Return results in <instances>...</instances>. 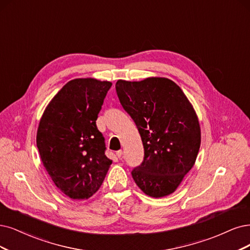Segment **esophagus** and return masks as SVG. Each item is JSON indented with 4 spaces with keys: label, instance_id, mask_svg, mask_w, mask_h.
<instances>
[{
    "label": "esophagus",
    "instance_id": "obj_1",
    "mask_svg": "<svg viewBox=\"0 0 250 250\" xmlns=\"http://www.w3.org/2000/svg\"><path fill=\"white\" fill-rule=\"evenodd\" d=\"M123 154H124L123 150H118V151H116V155H117V158H118V159H122V158H123Z\"/></svg>",
    "mask_w": 250,
    "mask_h": 250
}]
</instances>
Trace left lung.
<instances>
[{"label":"left lung","instance_id":"left-lung-1","mask_svg":"<svg viewBox=\"0 0 250 250\" xmlns=\"http://www.w3.org/2000/svg\"><path fill=\"white\" fill-rule=\"evenodd\" d=\"M120 104L135 122L144 159L132 171L147 196H169L195 165L201 145L198 116L181 88L168 78L118 80Z\"/></svg>","mask_w":250,"mask_h":250}]
</instances>
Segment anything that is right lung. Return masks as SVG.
Instances as JSON below:
<instances>
[{
    "instance_id": "obj_1",
    "label": "right lung",
    "mask_w": 250,
    "mask_h": 250,
    "mask_svg": "<svg viewBox=\"0 0 250 250\" xmlns=\"http://www.w3.org/2000/svg\"><path fill=\"white\" fill-rule=\"evenodd\" d=\"M112 83L94 78L69 81L46 107L37 131V147L50 178L74 200L100 188L112 161L96 120Z\"/></svg>"
}]
</instances>
